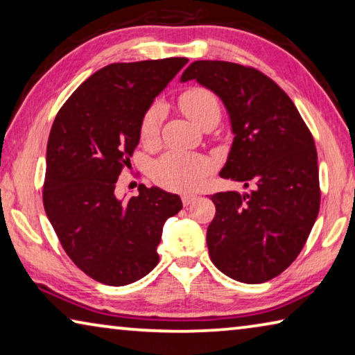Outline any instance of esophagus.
Returning a JSON list of instances; mask_svg holds the SVG:
<instances>
[{
	"label": "esophagus",
	"instance_id": "obj_1",
	"mask_svg": "<svg viewBox=\"0 0 355 355\" xmlns=\"http://www.w3.org/2000/svg\"><path fill=\"white\" fill-rule=\"evenodd\" d=\"M196 199H197V196H194V194H184V196H182V202H183L184 207L191 205V203L194 202Z\"/></svg>",
	"mask_w": 355,
	"mask_h": 355
}]
</instances>
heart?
<instances>
[{
  "instance_id": "b5f03b06",
  "label": "heart",
  "mask_w": 355,
  "mask_h": 355,
  "mask_svg": "<svg viewBox=\"0 0 355 355\" xmlns=\"http://www.w3.org/2000/svg\"><path fill=\"white\" fill-rule=\"evenodd\" d=\"M178 105L186 116L202 125H216L220 119V105L216 95L207 87L192 86L178 95ZM163 107L152 105L141 119V139L147 146H153L159 136V123ZM211 171V161L205 156L171 150L156 161L152 167V177L156 183L166 189L188 192L199 188L203 178Z\"/></svg>"
}]
</instances>
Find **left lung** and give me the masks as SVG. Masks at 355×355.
Returning a JSON list of instances; mask_svg holds the SVG:
<instances>
[{
  "label": "left lung",
  "mask_w": 355,
  "mask_h": 355,
  "mask_svg": "<svg viewBox=\"0 0 355 355\" xmlns=\"http://www.w3.org/2000/svg\"><path fill=\"white\" fill-rule=\"evenodd\" d=\"M189 80L218 94L230 114L235 139L220 177L252 188L211 196L209 257L228 277L263 284L296 260L320 213L313 136L284 89L260 70L196 61L182 75Z\"/></svg>",
  "instance_id": "left-lung-1"
}]
</instances>
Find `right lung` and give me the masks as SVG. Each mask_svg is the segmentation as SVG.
Segmentation results:
<instances>
[{"mask_svg":"<svg viewBox=\"0 0 355 355\" xmlns=\"http://www.w3.org/2000/svg\"><path fill=\"white\" fill-rule=\"evenodd\" d=\"M188 58L114 62L89 76L58 111L46 146L45 213L81 271L123 286L158 264L167 218L183 208L177 194L139 184L119 200L117 178L139 144L141 119Z\"/></svg>","mask_w":355,"mask_h":355,"instance_id":"add662e5","label":"right lung"}]
</instances>
